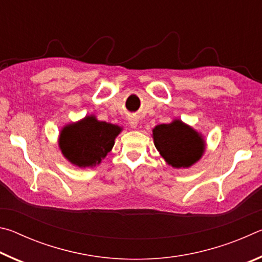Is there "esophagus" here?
Instances as JSON below:
<instances>
[{
    "label": "esophagus",
    "instance_id": "obj_1",
    "mask_svg": "<svg viewBox=\"0 0 262 262\" xmlns=\"http://www.w3.org/2000/svg\"><path fill=\"white\" fill-rule=\"evenodd\" d=\"M137 123H139V119H137L135 115H130L129 117V125H130V127L132 128H135L137 127Z\"/></svg>",
    "mask_w": 262,
    "mask_h": 262
}]
</instances>
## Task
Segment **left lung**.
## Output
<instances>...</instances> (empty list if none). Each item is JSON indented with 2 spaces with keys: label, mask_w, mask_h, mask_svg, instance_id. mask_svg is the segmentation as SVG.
Here are the masks:
<instances>
[{
  "label": "left lung",
  "mask_w": 262,
  "mask_h": 262,
  "mask_svg": "<svg viewBox=\"0 0 262 262\" xmlns=\"http://www.w3.org/2000/svg\"><path fill=\"white\" fill-rule=\"evenodd\" d=\"M151 136L164 161L174 168L193 166L205 154V137L180 119L157 125Z\"/></svg>",
  "instance_id": "obj_1"
}]
</instances>
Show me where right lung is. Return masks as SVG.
Instances as JSON below:
<instances>
[{"instance_id": "1", "label": "right lung", "mask_w": 262, "mask_h": 262, "mask_svg": "<svg viewBox=\"0 0 262 262\" xmlns=\"http://www.w3.org/2000/svg\"><path fill=\"white\" fill-rule=\"evenodd\" d=\"M122 127L100 121L94 114L63 126L59 136V148L63 157L77 167L99 165L112 150Z\"/></svg>"}]
</instances>
